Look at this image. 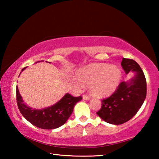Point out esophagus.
Wrapping results in <instances>:
<instances>
[{
	"label": "esophagus",
	"instance_id": "1",
	"mask_svg": "<svg viewBox=\"0 0 159 159\" xmlns=\"http://www.w3.org/2000/svg\"><path fill=\"white\" fill-rule=\"evenodd\" d=\"M83 99H85V100H89V99H90V96L88 95H83Z\"/></svg>",
	"mask_w": 159,
	"mask_h": 159
}]
</instances>
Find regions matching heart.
Segmentation results:
<instances>
[{"label": "heart", "mask_w": 159, "mask_h": 159, "mask_svg": "<svg viewBox=\"0 0 159 159\" xmlns=\"http://www.w3.org/2000/svg\"><path fill=\"white\" fill-rule=\"evenodd\" d=\"M77 77L83 84H90V90L98 96L108 95L116 89L121 73L115 66L107 64H91L80 69Z\"/></svg>", "instance_id": "1"}]
</instances>
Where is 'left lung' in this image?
Instances as JSON below:
<instances>
[{
	"mask_svg": "<svg viewBox=\"0 0 159 159\" xmlns=\"http://www.w3.org/2000/svg\"><path fill=\"white\" fill-rule=\"evenodd\" d=\"M121 66L126 74L135 72L128 82H121L109 98L102 100L101 109L97 112L107 123L123 124L130 120L140 109L147 95V81L141 67L131 59L123 58Z\"/></svg>",
	"mask_w": 159,
	"mask_h": 159,
	"instance_id": "obj_1",
	"label": "left lung"
}]
</instances>
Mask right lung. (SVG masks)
Instances as JSON below:
<instances>
[{
	"mask_svg": "<svg viewBox=\"0 0 159 159\" xmlns=\"http://www.w3.org/2000/svg\"><path fill=\"white\" fill-rule=\"evenodd\" d=\"M25 69L26 67L22 69L21 71ZM16 98L19 110L23 116L31 124L45 130L57 128L64 125L73 112L75 104L82 99L81 96L74 97L67 93L54 105L43 109H35L24 103L17 86Z\"/></svg>",
	"mask_w": 159,
	"mask_h": 159,
	"instance_id": "add662e5",
	"label": "right lung"
}]
</instances>
